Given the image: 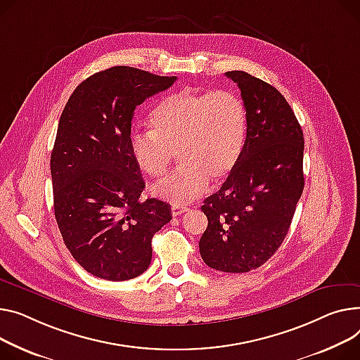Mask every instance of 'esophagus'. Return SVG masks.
Listing matches in <instances>:
<instances>
[{
	"label": "esophagus",
	"instance_id": "esophagus-1",
	"mask_svg": "<svg viewBox=\"0 0 360 360\" xmlns=\"http://www.w3.org/2000/svg\"><path fill=\"white\" fill-rule=\"evenodd\" d=\"M185 211H188L186 207H181V205H172V215L174 217H178V215L184 214Z\"/></svg>",
	"mask_w": 360,
	"mask_h": 360
}]
</instances>
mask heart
Segmentation results:
<instances>
[{
  "label": "heart",
  "mask_w": 360,
  "mask_h": 360,
  "mask_svg": "<svg viewBox=\"0 0 360 360\" xmlns=\"http://www.w3.org/2000/svg\"><path fill=\"white\" fill-rule=\"evenodd\" d=\"M150 126L130 133L131 156L141 172L159 178L178 153L181 165L153 185L152 194L184 205L201 197L210 179L221 184L233 174L245 148L248 112L231 91L182 89L155 107Z\"/></svg>",
  "instance_id": "heart-1"
}]
</instances>
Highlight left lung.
I'll list each match as a JSON object with an SVG mask.
<instances>
[{
  "label": "left lung",
  "mask_w": 360,
  "mask_h": 360,
  "mask_svg": "<svg viewBox=\"0 0 360 360\" xmlns=\"http://www.w3.org/2000/svg\"><path fill=\"white\" fill-rule=\"evenodd\" d=\"M226 77L246 107V141L233 174L204 200L200 253L215 271L243 274L271 259L290 230L304 189V134L275 86L243 70Z\"/></svg>",
  "instance_id": "obj_1"
}]
</instances>
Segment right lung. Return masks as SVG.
Wrapping results in <instances>:
<instances>
[{
  "mask_svg": "<svg viewBox=\"0 0 360 360\" xmlns=\"http://www.w3.org/2000/svg\"><path fill=\"white\" fill-rule=\"evenodd\" d=\"M176 77L114 66L91 75L69 97L51 158L55 217L79 265L107 281H127L152 262V238L171 207L140 200L145 181L130 152L134 110Z\"/></svg>",
  "mask_w": 360,
  "mask_h": 360,
  "instance_id": "add662e5",
  "label": "right lung"
}]
</instances>
